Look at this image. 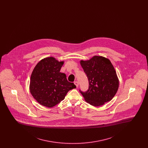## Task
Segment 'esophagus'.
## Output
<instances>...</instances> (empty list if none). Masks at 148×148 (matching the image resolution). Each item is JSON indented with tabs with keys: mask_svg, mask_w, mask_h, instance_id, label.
Listing matches in <instances>:
<instances>
[{
	"mask_svg": "<svg viewBox=\"0 0 148 148\" xmlns=\"http://www.w3.org/2000/svg\"><path fill=\"white\" fill-rule=\"evenodd\" d=\"M74 84L75 85V86L77 87L79 86V83L77 82V81H75V82H74Z\"/></svg>",
	"mask_w": 148,
	"mask_h": 148,
	"instance_id": "obj_1",
	"label": "esophagus"
}]
</instances>
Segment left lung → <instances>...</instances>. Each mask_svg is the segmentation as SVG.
Wrapping results in <instances>:
<instances>
[{
  "instance_id": "1",
  "label": "left lung",
  "mask_w": 148,
  "mask_h": 148,
  "mask_svg": "<svg viewBox=\"0 0 148 148\" xmlns=\"http://www.w3.org/2000/svg\"><path fill=\"white\" fill-rule=\"evenodd\" d=\"M80 64L89 81V89L80 92L85 100L94 106H103L110 101L119 88V79L113 64L104 56H94Z\"/></svg>"
}]
</instances>
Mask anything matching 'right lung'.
<instances>
[{
  "label": "right lung",
  "instance_id": "1",
  "mask_svg": "<svg viewBox=\"0 0 148 148\" xmlns=\"http://www.w3.org/2000/svg\"><path fill=\"white\" fill-rule=\"evenodd\" d=\"M64 61L54 57L44 58L32 71L29 89L33 98L40 105L53 107L63 100L67 92L76 88L69 82L65 74L60 72Z\"/></svg>",
  "mask_w": 148,
  "mask_h": 148
}]
</instances>
